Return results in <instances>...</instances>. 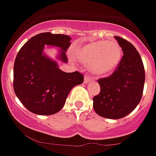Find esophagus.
Segmentation results:
<instances>
[{
  "label": "esophagus",
  "instance_id": "34e87169",
  "mask_svg": "<svg viewBox=\"0 0 156 156\" xmlns=\"http://www.w3.org/2000/svg\"><path fill=\"white\" fill-rule=\"evenodd\" d=\"M91 80V78L90 76H85L84 77V83H88L90 82Z\"/></svg>",
  "mask_w": 156,
  "mask_h": 156
}]
</instances>
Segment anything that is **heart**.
I'll return each mask as SVG.
<instances>
[{
	"mask_svg": "<svg viewBox=\"0 0 156 156\" xmlns=\"http://www.w3.org/2000/svg\"><path fill=\"white\" fill-rule=\"evenodd\" d=\"M73 55L80 61L90 66L93 73L107 76L119 66L122 51L119 43L111 40L80 45L74 51Z\"/></svg>",
	"mask_w": 156,
	"mask_h": 156,
	"instance_id": "heart-1",
	"label": "heart"
}]
</instances>
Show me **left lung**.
<instances>
[{
	"mask_svg": "<svg viewBox=\"0 0 156 156\" xmlns=\"http://www.w3.org/2000/svg\"><path fill=\"white\" fill-rule=\"evenodd\" d=\"M115 38L123 55L109 76L98 80L101 90L93 98V107L100 116L118 119L130 113L140 102L145 73L140 54L134 46L122 37Z\"/></svg>",
	"mask_w": 156,
	"mask_h": 156,
	"instance_id": "1",
	"label": "left lung"
}]
</instances>
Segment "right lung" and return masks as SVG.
<instances>
[{
    "label": "right lung",
    "instance_id": "add662e5",
    "mask_svg": "<svg viewBox=\"0 0 156 156\" xmlns=\"http://www.w3.org/2000/svg\"><path fill=\"white\" fill-rule=\"evenodd\" d=\"M71 37L63 34L41 33L30 38L18 52L14 63V91L23 105L33 113L49 115L62 108L73 87L83 82L79 72L65 73L47 57L44 45L62 49L59 58L68 62L66 51Z\"/></svg>",
    "mask_w": 156,
    "mask_h": 156
}]
</instances>
